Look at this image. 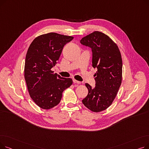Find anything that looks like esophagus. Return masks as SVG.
Here are the masks:
<instances>
[{"label": "esophagus", "mask_w": 149, "mask_h": 149, "mask_svg": "<svg viewBox=\"0 0 149 149\" xmlns=\"http://www.w3.org/2000/svg\"><path fill=\"white\" fill-rule=\"evenodd\" d=\"M73 82H74V83H76V84H81V82H80V81H77V80H75V79H73Z\"/></svg>", "instance_id": "1"}]
</instances>
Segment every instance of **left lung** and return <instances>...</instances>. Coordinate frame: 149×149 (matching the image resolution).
<instances>
[{
  "mask_svg": "<svg viewBox=\"0 0 149 149\" xmlns=\"http://www.w3.org/2000/svg\"><path fill=\"white\" fill-rule=\"evenodd\" d=\"M80 43L92 51V66L97 68L95 87L85 85L88 94L83 104L93 112L103 111L115 100L122 82L123 62L117 45L106 34L94 31L82 38Z\"/></svg>",
  "mask_w": 149,
  "mask_h": 149,
  "instance_id": "8db88e82",
  "label": "left lung"
}]
</instances>
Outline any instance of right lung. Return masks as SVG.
I'll return each mask as SVG.
<instances>
[{"instance_id":"1","label":"right lung","mask_w":149,"mask_h":149,"mask_svg":"<svg viewBox=\"0 0 149 149\" xmlns=\"http://www.w3.org/2000/svg\"><path fill=\"white\" fill-rule=\"evenodd\" d=\"M72 36L50 33L35 38L25 58L24 76L30 97L42 109L48 110L60 102L62 92L72 84L71 79L54 73L64 46Z\"/></svg>"}]
</instances>
